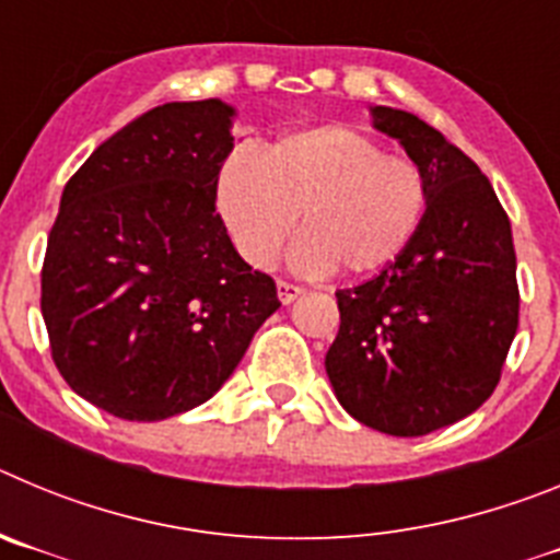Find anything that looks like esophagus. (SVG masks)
<instances>
[{
    "label": "esophagus",
    "instance_id": "esophagus-1",
    "mask_svg": "<svg viewBox=\"0 0 560 560\" xmlns=\"http://www.w3.org/2000/svg\"><path fill=\"white\" fill-rule=\"evenodd\" d=\"M300 294H303V285L289 283V280H277V296H280V303H283V305L294 303Z\"/></svg>",
    "mask_w": 560,
    "mask_h": 560
}]
</instances>
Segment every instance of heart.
Wrapping results in <instances>:
<instances>
[{"label":"heart","mask_w":560,"mask_h":560,"mask_svg":"<svg viewBox=\"0 0 560 560\" xmlns=\"http://www.w3.org/2000/svg\"><path fill=\"white\" fill-rule=\"evenodd\" d=\"M215 199L252 266L275 264L296 219V264L361 277L412 244L432 207V185L418 162L387 153L368 133L319 126L285 133L264 156L249 148L230 153Z\"/></svg>","instance_id":"heart-1"}]
</instances>
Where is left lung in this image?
<instances>
[{
  "instance_id": "obj_1",
  "label": "left lung",
  "mask_w": 560,
  "mask_h": 560,
  "mask_svg": "<svg viewBox=\"0 0 560 560\" xmlns=\"http://www.w3.org/2000/svg\"><path fill=\"white\" fill-rule=\"evenodd\" d=\"M370 112L427 171L432 207L395 264L336 291L341 323L325 370L359 423L420 438L471 415L497 389L518 328L516 249L477 162L415 114Z\"/></svg>"
}]
</instances>
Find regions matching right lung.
<instances>
[{
	"label": "right lung",
	"instance_id": "1",
	"mask_svg": "<svg viewBox=\"0 0 560 560\" xmlns=\"http://www.w3.org/2000/svg\"><path fill=\"white\" fill-rule=\"evenodd\" d=\"M235 108L165 103L108 137L61 196L42 266L58 373L122 420H165L219 393L280 308L215 212Z\"/></svg>",
	"mask_w": 560,
	"mask_h": 560
}]
</instances>
